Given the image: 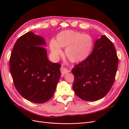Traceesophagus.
Returning a JSON list of instances; mask_svg holds the SVG:
<instances>
[{
	"label": "esophagus",
	"instance_id": "obj_1",
	"mask_svg": "<svg viewBox=\"0 0 129 129\" xmlns=\"http://www.w3.org/2000/svg\"><path fill=\"white\" fill-rule=\"evenodd\" d=\"M69 72V70L67 68L64 67H63V65L62 64V67L61 68V72L62 75H66V74L68 73Z\"/></svg>",
	"mask_w": 129,
	"mask_h": 129
}]
</instances>
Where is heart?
<instances>
[{
    "label": "heart",
    "mask_w": 129,
    "mask_h": 129,
    "mask_svg": "<svg viewBox=\"0 0 129 129\" xmlns=\"http://www.w3.org/2000/svg\"><path fill=\"white\" fill-rule=\"evenodd\" d=\"M93 45L92 38L73 30L62 31L58 34L56 41L52 39L49 47L52 55L57 58L62 53L61 47L65 48V54L68 60L77 63L85 60L90 53Z\"/></svg>",
    "instance_id": "1"
}]
</instances>
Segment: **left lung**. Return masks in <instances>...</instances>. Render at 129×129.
Segmentation results:
<instances>
[{
	"label": "left lung",
	"instance_id": "obj_1",
	"mask_svg": "<svg viewBox=\"0 0 129 129\" xmlns=\"http://www.w3.org/2000/svg\"><path fill=\"white\" fill-rule=\"evenodd\" d=\"M118 63L114 45L103 35L95 42L90 55L72 69L74 75V92L86 101L102 99L114 82Z\"/></svg>",
	"mask_w": 129,
	"mask_h": 129
}]
</instances>
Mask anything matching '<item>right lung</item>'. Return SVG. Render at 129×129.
I'll list each match as a JSON object with an SVG mask.
<instances>
[{
    "mask_svg": "<svg viewBox=\"0 0 129 129\" xmlns=\"http://www.w3.org/2000/svg\"><path fill=\"white\" fill-rule=\"evenodd\" d=\"M46 46L42 37L28 32L15 43L10 59V73L17 91L35 103L52 98L61 74V65L48 60Z\"/></svg>",
    "mask_w": 129,
    "mask_h": 129,
    "instance_id": "obj_1",
    "label": "right lung"
}]
</instances>
